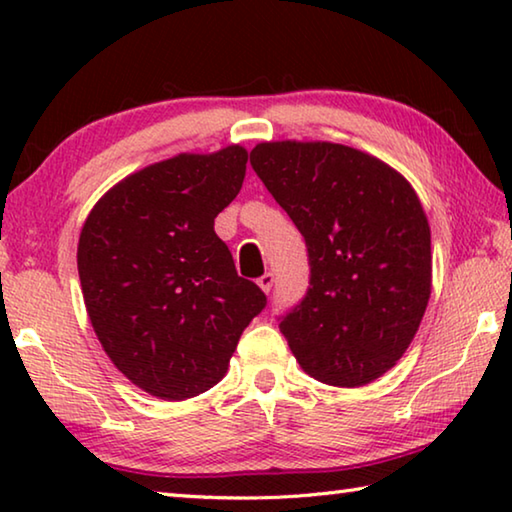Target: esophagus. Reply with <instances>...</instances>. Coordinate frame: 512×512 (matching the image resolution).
Returning <instances> with one entry per match:
<instances>
[{"label": "esophagus", "instance_id": "esophagus-1", "mask_svg": "<svg viewBox=\"0 0 512 512\" xmlns=\"http://www.w3.org/2000/svg\"><path fill=\"white\" fill-rule=\"evenodd\" d=\"M257 284H259V287H262L264 293H271L273 284H275V275H273V273H264V275L257 280Z\"/></svg>", "mask_w": 512, "mask_h": 512}]
</instances>
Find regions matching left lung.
<instances>
[{
  "instance_id": "obj_1",
  "label": "left lung",
  "mask_w": 512,
  "mask_h": 512,
  "mask_svg": "<svg viewBox=\"0 0 512 512\" xmlns=\"http://www.w3.org/2000/svg\"><path fill=\"white\" fill-rule=\"evenodd\" d=\"M250 164L309 255V289L280 332L311 377L370 384L402 359L431 296L418 194L388 164L332 142H262Z\"/></svg>"
}]
</instances>
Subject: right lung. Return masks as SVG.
<instances>
[{
    "label": "right lung",
    "mask_w": 512,
    "mask_h": 512,
    "mask_svg": "<svg viewBox=\"0 0 512 512\" xmlns=\"http://www.w3.org/2000/svg\"><path fill=\"white\" fill-rule=\"evenodd\" d=\"M246 162L237 144L180 153L121 180L83 223L76 262L90 323L117 370L160 400L219 384L266 307L214 232Z\"/></svg>",
    "instance_id": "add662e5"
}]
</instances>
